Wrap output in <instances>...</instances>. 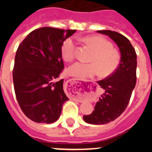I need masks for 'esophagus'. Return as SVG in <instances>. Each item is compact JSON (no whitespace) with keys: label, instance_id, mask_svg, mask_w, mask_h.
Here are the masks:
<instances>
[{"label":"esophagus","instance_id":"34e87169","mask_svg":"<svg viewBox=\"0 0 152 152\" xmlns=\"http://www.w3.org/2000/svg\"><path fill=\"white\" fill-rule=\"evenodd\" d=\"M70 81H75V80H70ZM75 82H76V81H75Z\"/></svg>","mask_w":152,"mask_h":152}]
</instances>
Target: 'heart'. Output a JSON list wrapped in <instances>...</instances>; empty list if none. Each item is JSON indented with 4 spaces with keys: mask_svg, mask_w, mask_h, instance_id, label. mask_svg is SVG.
<instances>
[{
    "mask_svg": "<svg viewBox=\"0 0 152 152\" xmlns=\"http://www.w3.org/2000/svg\"><path fill=\"white\" fill-rule=\"evenodd\" d=\"M84 41L92 47L95 54L91 58V62L74 63L68 68L70 75L78 78H89L97 75L100 72L102 76H108L118 68L120 61L119 52L115 50L112 43L100 36H88ZM76 43L72 38L64 40L61 46V55L63 59L71 61L75 58Z\"/></svg>",
    "mask_w": 152,
    "mask_h": 152,
    "instance_id": "1",
    "label": "heart"
}]
</instances>
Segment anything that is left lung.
I'll list each match as a JSON object with an SVG mask.
<instances>
[{
  "label": "left lung",
  "mask_w": 152,
  "mask_h": 152,
  "mask_svg": "<svg viewBox=\"0 0 152 152\" xmlns=\"http://www.w3.org/2000/svg\"><path fill=\"white\" fill-rule=\"evenodd\" d=\"M97 33L110 36L121 53L116 71L97 82L105 91L96 102L94 110L83 116L86 123L102 125L115 120L128 106L136 84L137 56L129 40L123 35L111 30H99Z\"/></svg>",
  "instance_id": "obj_1"
}]
</instances>
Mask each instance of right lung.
<instances>
[{
    "instance_id": "add662e5",
    "label": "right lung",
    "mask_w": 152,
    "mask_h": 152,
    "mask_svg": "<svg viewBox=\"0 0 152 152\" xmlns=\"http://www.w3.org/2000/svg\"><path fill=\"white\" fill-rule=\"evenodd\" d=\"M75 31L39 28L17 49L13 69L16 97L23 113L36 123L56 122L69 100L63 89L64 79H58L64 69L61 46Z\"/></svg>"
}]
</instances>
